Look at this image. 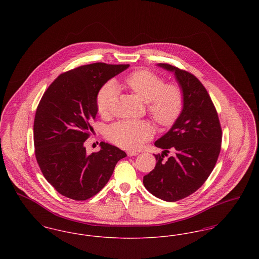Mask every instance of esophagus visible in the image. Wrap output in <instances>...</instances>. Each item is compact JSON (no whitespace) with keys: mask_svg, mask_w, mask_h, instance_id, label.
I'll list each match as a JSON object with an SVG mask.
<instances>
[{"mask_svg":"<svg viewBox=\"0 0 259 259\" xmlns=\"http://www.w3.org/2000/svg\"><path fill=\"white\" fill-rule=\"evenodd\" d=\"M127 155L128 156H136V155H138V152L137 151H133V150H129L128 152H127Z\"/></svg>","mask_w":259,"mask_h":259,"instance_id":"obj_1","label":"esophagus"}]
</instances>
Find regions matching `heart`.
I'll return each mask as SVG.
<instances>
[{
  "label": "heart",
  "instance_id": "heart-1",
  "mask_svg": "<svg viewBox=\"0 0 259 259\" xmlns=\"http://www.w3.org/2000/svg\"><path fill=\"white\" fill-rule=\"evenodd\" d=\"M124 83L136 96L147 103L148 114L156 123L168 127L177 121L184 109V92L176 82L165 83L159 74L148 70H137L128 74ZM117 90L112 81L101 87L96 107L103 117L110 115L116 103ZM153 135L151 125L144 120L120 121L111 125L108 138L114 145L126 149H138Z\"/></svg>",
  "mask_w": 259,
  "mask_h": 259
}]
</instances>
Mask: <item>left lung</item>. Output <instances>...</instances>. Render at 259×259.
I'll return each mask as SVG.
<instances>
[{"label":"left lung","instance_id":"1","mask_svg":"<svg viewBox=\"0 0 259 259\" xmlns=\"http://www.w3.org/2000/svg\"><path fill=\"white\" fill-rule=\"evenodd\" d=\"M159 66L175 72L185 102L170 131L154 143L164 151L154 154L156 165L144 177V185L155 197L176 202L194 193L209 178L222 148V126L207 89L194 74L166 63ZM170 151L172 156L165 160Z\"/></svg>","mask_w":259,"mask_h":259}]
</instances>
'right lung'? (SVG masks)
<instances>
[{"label":"right lung","mask_w":259,"mask_h":259,"mask_svg":"<svg viewBox=\"0 0 259 259\" xmlns=\"http://www.w3.org/2000/svg\"><path fill=\"white\" fill-rule=\"evenodd\" d=\"M129 65L93 63L58 75L44 93L34 120L35 155L46 180L65 197L84 201L107 185L123 150L101 142L87 154L96 97L110 78Z\"/></svg>","instance_id":"obj_1"}]
</instances>
